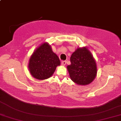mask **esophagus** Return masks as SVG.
<instances>
[{
    "instance_id": "1",
    "label": "esophagus",
    "mask_w": 121,
    "mask_h": 121,
    "mask_svg": "<svg viewBox=\"0 0 121 121\" xmlns=\"http://www.w3.org/2000/svg\"><path fill=\"white\" fill-rule=\"evenodd\" d=\"M62 65H66V61L65 60H63V61H62Z\"/></svg>"
}]
</instances>
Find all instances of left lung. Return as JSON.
<instances>
[{"instance_id": "1", "label": "left lung", "mask_w": 121, "mask_h": 121, "mask_svg": "<svg viewBox=\"0 0 121 121\" xmlns=\"http://www.w3.org/2000/svg\"><path fill=\"white\" fill-rule=\"evenodd\" d=\"M67 66L71 79L80 85L90 83L96 77L97 67L92 54L86 47L78 48L70 58Z\"/></svg>"}]
</instances>
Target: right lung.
<instances>
[{
    "label": "right lung",
    "mask_w": 121,
    "mask_h": 121,
    "mask_svg": "<svg viewBox=\"0 0 121 121\" xmlns=\"http://www.w3.org/2000/svg\"><path fill=\"white\" fill-rule=\"evenodd\" d=\"M60 65V60L52 51L51 46L44 43L36 48L31 56L29 68L34 78L43 80L51 77L56 67Z\"/></svg>",
    "instance_id": "add662e5"
}]
</instances>
